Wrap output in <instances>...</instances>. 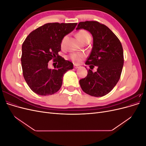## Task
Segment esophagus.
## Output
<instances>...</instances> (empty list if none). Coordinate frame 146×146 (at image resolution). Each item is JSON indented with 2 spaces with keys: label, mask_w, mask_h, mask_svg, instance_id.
I'll use <instances>...</instances> for the list:
<instances>
[{
  "label": "esophagus",
  "mask_w": 146,
  "mask_h": 146,
  "mask_svg": "<svg viewBox=\"0 0 146 146\" xmlns=\"http://www.w3.org/2000/svg\"><path fill=\"white\" fill-rule=\"evenodd\" d=\"M74 68H75V69H77V68H80V66H79V65H77V64H74Z\"/></svg>",
  "instance_id": "obj_1"
}]
</instances>
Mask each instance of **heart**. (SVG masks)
I'll use <instances>...</instances> for the list:
<instances>
[{"label": "heart", "instance_id": "obj_1", "mask_svg": "<svg viewBox=\"0 0 146 146\" xmlns=\"http://www.w3.org/2000/svg\"><path fill=\"white\" fill-rule=\"evenodd\" d=\"M76 36L79 40V41L81 42L82 44L88 41H91V36L90 34L85 30H79L76 34ZM67 37H68L67 36H65L62 39H61V48H63L64 47L65 42H66V39H67ZM69 57L74 63L78 64L81 62L82 60L84 58H85V55L81 54V53H78V54H77V53H72V54H70L69 55Z\"/></svg>", "mask_w": 146, "mask_h": 146}]
</instances>
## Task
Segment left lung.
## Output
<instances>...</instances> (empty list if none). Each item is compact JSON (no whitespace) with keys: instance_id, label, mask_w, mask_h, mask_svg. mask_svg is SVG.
Segmentation results:
<instances>
[{"instance_id":"1","label":"left lung","mask_w":146,"mask_h":146,"mask_svg":"<svg viewBox=\"0 0 146 146\" xmlns=\"http://www.w3.org/2000/svg\"><path fill=\"white\" fill-rule=\"evenodd\" d=\"M85 29L93 37V46L85 64L90 66L87 76L79 81L82 90L94 97H102L111 91L121 77L123 65L121 43L108 27L98 21L80 22L76 30ZM96 65L97 71L93 73Z\"/></svg>"}]
</instances>
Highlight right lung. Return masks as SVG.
<instances>
[{"label": "right lung", "instance_id": "right-lung-1", "mask_svg": "<svg viewBox=\"0 0 146 146\" xmlns=\"http://www.w3.org/2000/svg\"><path fill=\"white\" fill-rule=\"evenodd\" d=\"M77 23H47L32 31L22 46L21 64L27 85L40 96L54 94L62 85L63 75L73 69V63L58 55L61 41L76 28ZM53 59L58 63L48 68Z\"/></svg>", "mask_w": 146, "mask_h": 146}]
</instances>
